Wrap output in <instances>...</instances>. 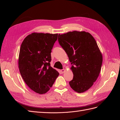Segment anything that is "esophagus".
<instances>
[{
	"label": "esophagus",
	"instance_id": "esophagus-1",
	"mask_svg": "<svg viewBox=\"0 0 120 120\" xmlns=\"http://www.w3.org/2000/svg\"><path fill=\"white\" fill-rule=\"evenodd\" d=\"M60 71L61 72V74H63V73H64L65 71H66V70H65L64 69H63V70H61Z\"/></svg>",
	"mask_w": 120,
	"mask_h": 120
}]
</instances>
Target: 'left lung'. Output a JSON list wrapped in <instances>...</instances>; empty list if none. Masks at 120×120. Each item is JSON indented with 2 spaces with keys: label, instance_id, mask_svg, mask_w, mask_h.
<instances>
[{
  "label": "left lung",
  "instance_id": "left-lung-1",
  "mask_svg": "<svg viewBox=\"0 0 120 120\" xmlns=\"http://www.w3.org/2000/svg\"><path fill=\"white\" fill-rule=\"evenodd\" d=\"M58 41L71 64L74 77L69 84L78 93L86 91L99 77L103 62L96 40L88 32L73 31L59 34Z\"/></svg>",
  "mask_w": 120,
  "mask_h": 120
}]
</instances>
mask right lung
Masks as SVG:
<instances>
[{
  "instance_id": "right-lung-1",
  "label": "right lung",
  "mask_w": 120,
  "mask_h": 120,
  "mask_svg": "<svg viewBox=\"0 0 120 120\" xmlns=\"http://www.w3.org/2000/svg\"><path fill=\"white\" fill-rule=\"evenodd\" d=\"M58 34L34 32L25 38L19 57L20 73L25 83L39 94L48 92L59 73L50 66L51 52Z\"/></svg>"
}]
</instances>
